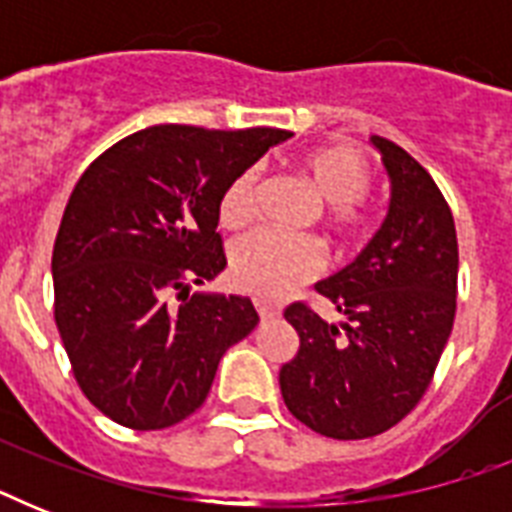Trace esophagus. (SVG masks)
Wrapping results in <instances>:
<instances>
[{
    "mask_svg": "<svg viewBox=\"0 0 512 512\" xmlns=\"http://www.w3.org/2000/svg\"><path fill=\"white\" fill-rule=\"evenodd\" d=\"M255 308L257 313H260V319H273V316H279V308L271 303H265V300H260V297L255 300Z\"/></svg>",
    "mask_w": 512,
    "mask_h": 512,
    "instance_id": "obj_1",
    "label": "esophagus"
}]
</instances>
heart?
Here are the masks:
<instances>
[{
    "mask_svg": "<svg viewBox=\"0 0 512 512\" xmlns=\"http://www.w3.org/2000/svg\"><path fill=\"white\" fill-rule=\"evenodd\" d=\"M316 199L324 204V223L337 236H353L366 223L364 193L372 185L366 162L345 146H321L297 159ZM257 172L247 170L225 185L217 201V217L228 228L244 225L255 212ZM324 265V255L311 239H284L271 231L241 236L231 249L233 284L260 300H281L292 289L311 281Z\"/></svg>",
    "mask_w": 512,
    "mask_h": 512,
    "instance_id": "obj_1",
    "label": "heart"
}]
</instances>
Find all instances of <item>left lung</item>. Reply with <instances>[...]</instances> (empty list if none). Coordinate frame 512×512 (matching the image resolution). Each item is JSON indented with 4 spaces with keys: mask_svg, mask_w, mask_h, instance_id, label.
<instances>
[{
    "mask_svg": "<svg viewBox=\"0 0 512 512\" xmlns=\"http://www.w3.org/2000/svg\"><path fill=\"white\" fill-rule=\"evenodd\" d=\"M372 143L390 177L388 217L353 263L316 284L345 321L305 303L284 311L300 337L279 372L284 404L337 441L380 436L420 404L457 311L460 252L444 193L404 148Z\"/></svg>",
    "mask_w": 512,
    "mask_h": 512,
    "instance_id": "left-lung-1",
    "label": "left lung"
}]
</instances>
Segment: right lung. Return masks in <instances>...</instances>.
I'll return each mask as SVG.
<instances>
[{
  "label": "right lung",
  "instance_id": "obj_1",
  "mask_svg": "<svg viewBox=\"0 0 512 512\" xmlns=\"http://www.w3.org/2000/svg\"><path fill=\"white\" fill-rule=\"evenodd\" d=\"M287 138L159 124L79 177L52 249L55 324L82 393L124 428L162 430L196 412L225 350L257 327L249 297L191 295V284L225 268L223 188Z\"/></svg>",
  "mask_w": 512,
  "mask_h": 512
}]
</instances>
